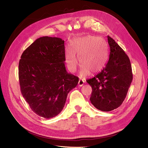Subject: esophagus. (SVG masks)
Listing matches in <instances>:
<instances>
[{
    "label": "esophagus",
    "instance_id": "obj_1",
    "mask_svg": "<svg viewBox=\"0 0 148 148\" xmlns=\"http://www.w3.org/2000/svg\"><path fill=\"white\" fill-rule=\"evenodd\" d=\"M78 84H79V86H82L84 84V81L83 80H81V79H80L79 80V83H78Z\"/></svg>",
    "mask_w": 148,
    "mask_h": 148
}]
</instances>
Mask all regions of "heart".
<instances>
[{"label": "heart", "instance_id": "obj_1", "mask_svg": "<svg viewBox=\"0 0 148 148\" xmlns=\"http://www.w3.org/2000/svg\"><path fill=\"white\" fill-rule=\"evenodd\" d=\"M71 49L65 51V62L70 71L74 73L78 66L76 56L82 66L81 75L86 76L101 70L107 59V48L105 42L94 36H84L75 38L71 43ZM76 56H75V55Z\"/></svg>", "mask_w": 148, "mask_h": 148}]
</instances>
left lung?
Returning <instances> with one entry per match:
<instances>
[{
    "instance_id": "obj_1",
    "label": "left lung",
    "mask_w": 148,
    "mask_h": 148,
    "mask_svg": "<svg viewBox=\"0 0 148 148\" xmlns=\"http://www.w3.org/2000/svg\"><path fill=\"white\" fill-rule=\"evenodd\" d=\"M107 39L109 60L101 71L86 81L92 89L91 103L103 112L113 110L122 104L133 80L129 58L113 38L107 36Z\"/></svg>"
}]
</instances>
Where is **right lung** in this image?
<instances>
[{
	"instance_id": "right-lung-1",
	"label": "right lung",
	"mask_w": 148,
	"mask_h": 148,
	"mask_svg": "<svg viewBox=\"0 0 148 148\" xmlns=\"http://www.w3.org/2000/svg\"><path fill=\"white\" fill-rule=\"evenodd\" d=\"M64 41L56 37L38 38L21 56L18 77L21 92L32 110L40 117H55L63 109L68 93L79 78L68 73Z\"/></svg>"
}]
</instances>
